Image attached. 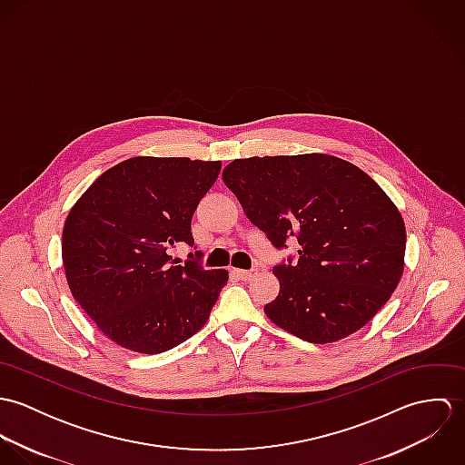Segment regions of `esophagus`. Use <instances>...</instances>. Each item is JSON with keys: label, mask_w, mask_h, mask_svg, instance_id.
Segmentation results:
<instances>
[{"label": "esophagus", "mask_w": 465, "mask_h": 465, "mask_svg": "<svg viewBox=\"0 0 465 465\" xmlns=\"http://www.w3.org/2000/svg\"><path fill=\"white\" fill-rule=\"evenodd\" d=\"M234 273H236L242 281H251L252 277H256L258 270H256V268H251V270H234Z\"/></svg>", "instance_id": "34e87169"}]
</instances>
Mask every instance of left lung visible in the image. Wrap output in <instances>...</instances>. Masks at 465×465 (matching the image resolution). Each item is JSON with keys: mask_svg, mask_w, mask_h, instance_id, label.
<instances>
[{"mask_svg": "<svg viewBox=\"0 0 465 465\" xmlns=\"http://www.w3.org/2000/svg\"><path fill=\"white\" fill-rule=\"evenodd\" d=\"M225 186L275 249L297 238V262L273 266L279 295L266 317L312 343L345 338L398 286L406 231L387 193L358 166L326 155L236 159Z\"/></svg>", "mask_w": 465, "mask_h": 465, "instance_id": "obj_1", "label": "left lung"}]
</instances>
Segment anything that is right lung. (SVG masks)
I'll list each match as a JSON object with an SVG mask.
<instances>
[{"label": "right lung", "mask_w": 465, "mask_h": 465, "mask_svg": "<svg viewBox=\"0 0 465 465\" xmlns=\"http://www.w3.org/2000/svg\"><path fill=\"white\" fill-rule=\"evenodd\" d=\"M220 168V161L133 157L102 173L69 211V290L118 345L159 354L207 322L227 270H205L193 254L177 265L168 251L195 245L192 218Z\"/></svg>", "instance_id": "right-lung-1"}]
</instances>
